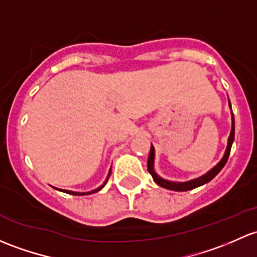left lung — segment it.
I'll use <instances>...</instances> for the list:
<instances>
[{
	"mask_svg": "<svg viewBox=\"0 0 257 257\" xmlns=\"http://www.w3.org/2000/svg\"><path fill=\"white\" fill-rule=\"evenodd\" d=\"M229 104H230V102H229ZM230 108H231V106H230ZM231 119H233V124H231V132H230V136H229L228 147H226L225 154H224L223 159L219 161V164H218L217 166L213 167L209 172H207V174L203 175V176L196 178V180L188 181V182H182V183L170 182V181L163 180V178L159 177L158 175L155 174V171H154V148H153V145H151L149 159H148V171H149V174L153 176V180L155 181L159 186H161V187L167 188V190H171V191H190V190H193V188H196V187H199V186L204 185V183L209 182L212 178H214L218 174H219L220 170L223 169L224 165H225L226 161H228L229 154H230V150H231V145H233V142H234V136H235V123H234L233 113H231Z\"/></svg>",
	"mask_w": 257,
	"mask_h": 257,
	"instance_id": "left-lung-1",
	"label": "left lung"
}]
</instances>
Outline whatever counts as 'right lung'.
Returning a JSON list of instances; mask_svg holds the SVG:
<instances>
[{"instance_id":"right-lung-1","label":"right lung","mask_w":257,"mask_h":257,"mask_svg":"<svg viewBox=\"0 0 257 257\" xmlns=\"http://www.w3.org/2000/svg\"><path fill=\"white\" fill-rule=\"evenodd\" d=\"M109 175H110V172H109ZM109 175H108V176H109ZM107 181H108V178H107ZM107 181H106V182L103 183V185L101 186V187H98V188H97V190L92 191V192H87V193H80V192H72V191H64V192H66V193H69V194H74V196H82V194H91V193H94V192H97V191H99V190H101V188H103V187H104V185H106V183H107Z\"/></svg>"}]
</instances>
